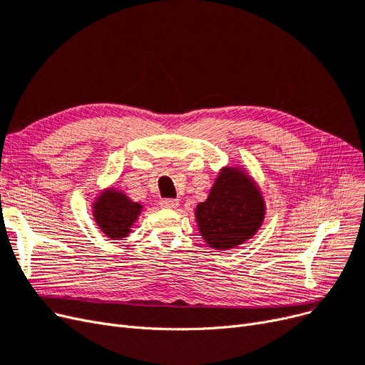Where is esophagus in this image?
Masks as SVG:
<instances>
[{
	"instance_id": "1",
	"label": "esophagus",
	"mask_w": 365,
	"mask_h": 365,
	"mask_svg": "<svg viewBox=\"0 0 365 365\" xmlns=\"http://www.w3.org/2000/svg\"><path fill=\"white\" fill-rule=\"evenodd\" d=\"M160 206L165 209H175V207H179V200L178 198H163L160 202Z\"/></svg>"
}]
</instances>
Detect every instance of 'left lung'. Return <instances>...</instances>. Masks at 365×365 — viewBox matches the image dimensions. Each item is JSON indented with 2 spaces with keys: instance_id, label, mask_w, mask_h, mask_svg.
<instances>
[{
  "instance_id": "obj_1",
  "label": "left lung",
  "mask_w": 365,
  "mask_h": 365,
  "mask_svg": "<svg viewBox=\"0 0 365 365\" xmlns=\"http://www.w3.org/2000/svg\"><path fill=\"white\" fill-rule=\"evenodd\" d=\"M264 218V197L249 174L238 167L222 168L206 202L195 209L198 230L215 250L244 244L259 230Z\"/></svg>"
}]
</instances>
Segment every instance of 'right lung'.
Returning a JSON list of instances; mask_svg holds the SVG:
<instances>
[{"mask_svg":"<svg viewBox=\"0 0 365 365\" xmlns=\"http://www.w3.org/2000/svg\"><path fill=\"white\" fill-rule=\"evenodd\" d=\"M93 220L110 240H123L132 232V226L143 212V205L132 202L124 192L109 187L92 205Z\"/></svg>","mask_w":365,"mask_h":365,"instance_id":"obj_1","label":"right lung"}]
</instances>
